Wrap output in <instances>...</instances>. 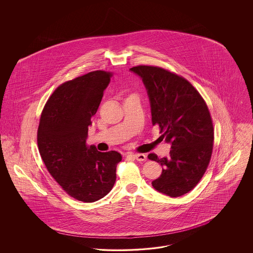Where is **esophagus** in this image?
Masks as SVG:
<instances>
[{
    "mask_svg": "<svg viewBox=\"0 0 253 253\" xmlns=\"http://www.w3.org/2000/svg\"><path fill=\"white\" fill-rule=\"evenodd\" d=\"M132 157L134 159H136L137 161H144L147 158L144 154H135V155H132Z\"/></svg>",
    "mask_w": 253,
    "mask_h": 253,
    "instance_id": "1",
    "label": "esophagus"
}]
</instances>
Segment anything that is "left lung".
Masks as SVG:
<instances>
[{"label": "left lung", "mask_w": 253, "mask_h": 253, "mask_svg": "<svg viewBox=\"0 0 253 253\" xmlns=\"http://www.w3.org/2000/svg\"><path fill=\"white\" fill-rule=\"evenodd\" d=\"M130 71L142 80L153 125L159 126L171 149L169 157L148 156L162 166L152 185L170 197L184 195L202 178L211 157L213 126L208 106L187 80L168 70L139 65Z\"/></svg>", "instance_id": "8db88e82"}]
</instances>
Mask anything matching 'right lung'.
Here are the masks:
<instances>
[{
  "label": "right lung",
  "mask_w": 253,
  "mask_h": 253,
  "mask_svg": "<svg viewBox=\"0 0 253 253\" xmlns=\"http://www.w3.org/2000/svg\"><path fill=\"white\" fill-rule=\"evenodd\" d=\"M113 73L94 71L60 85L49 97L38 129L40 155L50 174L77 200L95 202L113 189L121 154L86 144L91 118Z\"/></svg>",
  "instance_id": "add662e5"
}]
</instances>
